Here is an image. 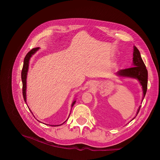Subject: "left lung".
Returning <instances> with one entry per match:
<instances>
[{
    "label": "left lung",
    "mask_w": 160,
    "mask_h": 160,
    "mask_svg": "<svg viewBox=\"0 0 160 160\" xmlns=\"http://www.w3.org/2000/svg\"><path fill=\"white\" fill-rule=\"evenodd\" d=\"M133 67H130V68L125 69H121L117 72V74L121 76V77H127L137 78L141 83L142 88V91H143V97H142V100H143L147 90L148 71L146 68V66L141 57V54L139 50L136 47H134V48H133ZM140 108L141 106H139L138 109L137 115L139 112Z\"/></svg>",
    "instance_id": "1"
}]
</instances>
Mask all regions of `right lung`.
I'll use <instances>...</instances> for the list:
<instances>
[{
    "mask_svg": "<svg viewBox=\"0 0 160 160\" xmlns=\"http://www.w3.org/2000/svg\"><path fill=\"white\" fill-rule=\"evenodd\" d=\"M39 49L38 47L37 48H32L30 52L27 53V54L25 56L24 59V63H23V67H22V69L21 71V79H22V95H23V98L25 102H27L26 101V88H27V72L28 69V63H29V60L30 59V57L34 54L37 50ZM76 102V100L72 102V107L74 106V104Z\"/></svg>",
    "mask_w": 160,
    "mask_h": 160,
    "instance_id": "1",
    "label": "right lung"
}]
</instances>
